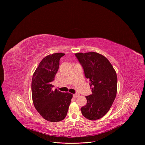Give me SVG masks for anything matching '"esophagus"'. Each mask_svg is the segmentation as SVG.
Here are the masks:
<instances>
[{"mask_svg": "<svg viewBox=\"0 0 145 145\" xmlns=\"http://www.w3.org/2000/svg\"><path fill=\"white\" fill-rule=\"evenodd\" d=\"M73 96L74 97H78L79 96V94H78V93H76V94H73Z\"/></svg>", "mask_w": 145, "mask_h": 145, "instance_id": "esophagus-1", "label": "esophagus"}]
</instances>
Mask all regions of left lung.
<instances>
[{
    "label": "left lung",
    "instance_id": "1",
    "mask_svg": "<svg viewBox=\"0 0 145 145\" xmlns=\"http://www.w3.org/2000/svg\"><path fill=\"white\" fill-rule=\"evenodd\" d=\"M89 81L92 95L86 96L87 104L81 108L85 118L94 120L110 110L117 92V76L108 59L96 52L75 54Z\"/></svg>",
    "mask_w": 145,
    "mask_h": 145
}]
</instances>
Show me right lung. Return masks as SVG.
Instances as JSON below:
<instances>
[{
  "label": "right lung",
  "instance_id": "right-lung-1",
  "mask_svg": "<svg viewBox=\"0 0 145 145\" xmlns=\"http://www.w3.org/2000/svg\"><path fill=\"white\" fill-rule=\"evenodd\" d=\"M64 55L57 53L46 56L40 62L32 78L34 106L43 118L52 122L61 121L66 117L73 96L70 93L52 90L51 82L59 68V59Z\"/></svg>",
  "mask_w": 145,
  "mask_h": 145
}]
</instances>
